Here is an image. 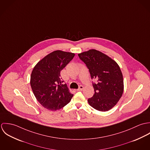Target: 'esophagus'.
I'll list each match as a JSON object with an SVG mask.
<instances>
[{
	"label": "esophagus",
	"mask_w": 150,
	"mask_h": 150,
	"mask_svg": "<svg viewBox=\"0 0 150 150\" xmlns=\"http://www.w3.org/2000/svg\"><path fill=\"white\" fill-rule=\"evenodd\" d=\"M83 88H84V86H79V89H77V91H82L83 89Z\"/></svg>",
	"instance_id": "1"
}]
</instances>
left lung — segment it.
Here are the masks:
<instances>
[{"label": "left lung", "instance_id": "obj_1", "mask_svg": "<svg viewBox=\"0 0 150 150\" xmlns=\"http://www.w3.org/2000/svg\"><path fill=\"white\" fill-rule=\"evenodd\" d=\"M89 69L93 84V96L88 99L89 105L100 111H107L116 105L124 92V80L118 64L104 53L92 49L78 54Z\"/></svg>", "mask_w": 150, "mask_h": 150}]
</instances>
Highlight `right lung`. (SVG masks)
<instances>
[{
  "instance_id": "1",
  "label": "right lung",
  "mask_w": 150,
  "mask_h": 150,
  "mask_svg": "<svg viewBox=\"0 0 150 150\" xmlns=\"http://www.w3.org/2000/svg\"><path fill=\"white\" fill-rule=\"evenodd\" d=\"M74 55L69 52L54 51L34 67L30 76L31 88L38 101L47 110H59L71 100L73 94L66 84H62L60 73Z\"/></svg>"
}]
</instances>
